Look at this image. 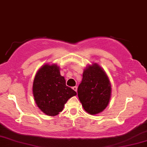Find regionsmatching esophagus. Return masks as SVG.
<instances>
[{
	"instance_id": "esophagus-1",
	"label": "esophagus",
	"mask_w": 147,
	"mask_h": 147,
	"mask_svg": "<svg viewBox=\"0 0 147 147\" xmlns=\"http://www.w3.org/2000/svg\"><path fill=\"white\" fill-rule=\"evenodd\" d=\"M72 89L75 90L76 92H77V86H73V87H72Z\"/></svg>"
}]
</instances>
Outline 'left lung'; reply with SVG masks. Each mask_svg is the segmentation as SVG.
<instances>
[{"mask_svg":"<svg viewBox=\"0 0 147 147\" xmlns=\"http://www.w3.org/2000/svg\"><path fill=\"white\" fill-rule=\"evenodd\" d=\"M112 88L105 71L97 63L84 69L78 95L85 111L91 115L100 113L108 106Z\"/></svg>","mask_w":147,"mask_h":147,"instance_id":"obj_1","label":"left lung"}]
</instances>
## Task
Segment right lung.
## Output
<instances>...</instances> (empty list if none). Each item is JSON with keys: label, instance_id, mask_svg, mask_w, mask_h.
I'll list each match as a JSON object with an SVG mask.
<instances>
[{"label": "right lung", "instance_id": "add662e5", "mask_svg": "<svg viewBox=\"0 0 147 147\" xmlns=\"http://www.w3.org/2000/svg\"><path fill=\"white\" fill-rule=\"evenodd\" d=\"M32 94L38 108L51 117L59 115L68 99L77 95L75 90L66 86L57 64H45L37 71L32 84Z\"/></svg>", "mask_w": 147, "mask_h": 147}]
</instances>
